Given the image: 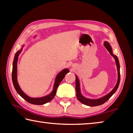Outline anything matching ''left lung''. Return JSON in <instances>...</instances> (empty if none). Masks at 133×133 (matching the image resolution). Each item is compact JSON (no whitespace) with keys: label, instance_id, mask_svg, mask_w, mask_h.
I'll use <instances>...</instances> for the list:
<instances>
[{"label":"left lung","instance_id":"8db88e82","mask_svg":"<svg viewBox=\"0 0 133 133\" xmlns=\"http://www.w3.org/2000/svg\"><path fill=\"white\" fill-rule=\"evenodd\" d=\"M104 46L105 48L107 49V50L109 51L112 57L114 58L116 61L117 69L118 71V79L117 82L116 83V86L114 87V88L111 91H110L109 94H107V95H105L104 97H102L98 99H90L84 97L83 96L82 93H81L80 91V82L79 80L77 77V76L76 75V96L78 100L80 101L81 103H82L83 104L85 105H89V106L93 107V106H97V105H102L104 104L105 102H106L113 95V94L115 93L117 90L119 84H120V63H119V61L118 59V57H117L116 55H113L112 53V50L111 46L109 42H104Z\"/></svg>","mask_w":133,"mask_h":133}]
</instances>
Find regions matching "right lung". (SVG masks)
I'll return each instance as SVG.
<instances>
[{"mask_svg":"<svg viewBox=\"0 0 133 133\" xmlns=\"http://www.w3.org/2000/svg\"><path fill=\"white\" fill-rule=\"evenodd\" d=\"M22 48L21 50H18L16 53L14 57V60H13V69H12V82L13 85H14L15 89L16 90L17 93L21 96L22 98L24 99L26 101H27L28 103H30V104H36V105H42L46 104V103H48L51 101L52 99L55 97V96L56 94V90L58 86V85L60 84V83H61L65 75H66L67 73L69 72V70L67 69H64L60 72L56 76L55 82L54 84L53 89V91H51L50 94H49V95L42 97L40 98H32L28 96H27L26 94L24 93V92L22 90V89L20 87L19 84L17 82V60H18V57L20 55V53L22 52Z\"/></svg>","mask_w":133,"mask_h":133,"instance_id":"obj_1","label":"right lung"}]
</instances>
